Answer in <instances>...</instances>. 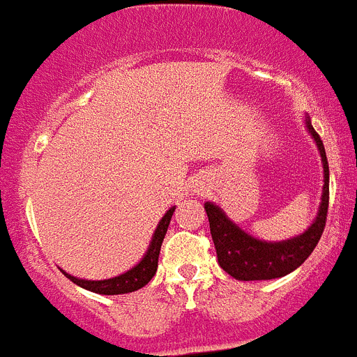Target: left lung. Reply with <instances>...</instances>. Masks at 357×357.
<instances>
[{
    "label": "left lung",
    "mask_w": 357,
    "mask_h": 357,
    "mask_svg": "<svg viewBox=\"0 0 357 357\" xmlns=\"http://www.w3.org/2000/svg\"><path fill=\"white\" fill-rule=\"evenodd\" d=\"M309 135L317 143L324 166V185H321L320 207L313 223L298 236L282 241H264L245 232L225 214V211L213 202H206L209 218L211 236L216 247L218 263L229 275L238 280H270L284 277L301 266L318 245L326 227L327 207H329V164L326 148L320 135L314 132L309 116L304 118Z\"/></svg>",
    "instance_id": "left-lung-1"
}]
</instances>
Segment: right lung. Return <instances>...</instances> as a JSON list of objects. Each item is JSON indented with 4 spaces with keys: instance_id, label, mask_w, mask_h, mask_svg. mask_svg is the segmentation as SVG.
<instances>
[{
    "instance_id": "right-lung-1",
    "label": "right lung",
    "mask_w": 357,
    "mask_h": 357,
    "mask_svg": "<svg viewBox=\"0 0 357 357\" xmlns=\"http://www.w3.org/2000/svg\"><path fill=\"white\" fill-rule=\"evenodd\" d=\"M175 213V206L169 207V211H166L160 222L157 223V229L153 230V236H151V241L148 245V250L144 252L143 259L139 263L132 266L130 270H127L125 273L118 277H112V279H103V280H85L78 279V277H73L71 273L64 272L66 277L69 280H73L75 284L80 286L84 289H89L93 293H100V295H123V293H132L141 289L143 286H146L151 280V277L155 275L157 272V263H159V252L160 245L164 241V236H166V230H168L169 222H172V216Z\"/></svg>"
}]
</instances>
